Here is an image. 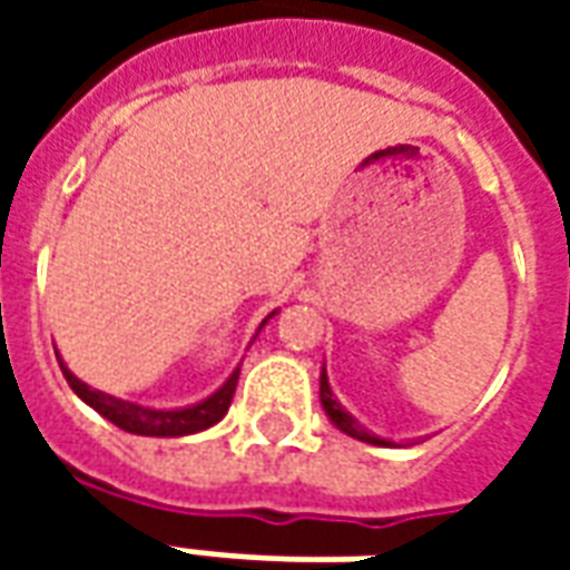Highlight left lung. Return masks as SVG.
<instances>
[{
    "label": "left lung",
    "mask_w": 570,
    "mask_h": 570,
    "mask_svg": "<svg viewBox=\"0 0 570 570\" xmlns=\"http://www.w3.org/2000/svg\"><path fill=\"white\" fill-rule=\"evenodd\" d=\"M321 403H323V409H326V415L333 419L335 428L345 430L347 436H354V440L375 442V445H382V440H375V436H370L366 430L360 428L357 421H354V419H351V415H347L345 409H342V406H338V403H335V400H333V391H330V382H326V372H323V375H321Z\"/></svg>",
    "instance_id": "obj_1"
}]
</instances>
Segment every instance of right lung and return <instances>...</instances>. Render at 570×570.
I'll list each match as a JSON object with an SVG mask.
<instances>
[{
    "mask_svg": "<svg viewBox=\"0 0 570 570\" xmlns=\"http://www.w3.org/2000/svg\"><path fill=\"white\" fill-rule=\"evenodd\" d=\"M60 370L67 375L69 387H72L88 406L97 409V412H100L104 419L112 421L116 428L128 430V433H137V436H186V433H198V430L213 428V424L228 412V406H232L237 375H240V370L232 372V379H228L210 400H204L198 406L161 412V409H146L137 406V403H128V400H116V396L104 394V391H91V387L85 382H79L63 363H60Z\"/></svg>",
    "mask_w": 570,
    "mask_h": 570,
    "instance_id": "obj_1",
    "label": "right lung"
}]
</instances>
